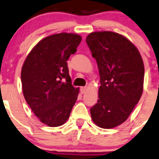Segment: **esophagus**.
<instances>
[{
    "mask_svg": "<svg viewBox=\"0 0 159 159\" xmlns=\"http://www.w3.org/2000/svg\"><path fill=\"white\" fill-rule=\"evenodd\" d=\"M87 90H88V88L87 87H81V94H84V93H85L86 91H87Z\"/></svg>",
    "mask_w": 159,
    "mask_h": 159,
    "instance_id": "1",
    "label": "esophagus"
}]
</instances>
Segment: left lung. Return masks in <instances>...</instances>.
Here are the masks:
<instances>
[{"mask_svg":"<svg viewBox=\"0 0 159 159\" xmlns=\"http://www.w3.org/2000/svg\"><path fill=\"white\" fill-rule=\"evenodd\" d=\"M86 42L100 75L98 99L91 108L92 121L112 129L128 119L143 91V60L137 48L123 35L112 31L89 34Z\"/></svg>","mask_w":159,"mask_h":159,"instance_id":"1","label":"left lung"}]
</instances>
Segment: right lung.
I'll list each match as a JSON object with an SVG mask.
<instances>
[{
	"mask_svg": "<svg viewBox=\"0 0 159 159\" xmlns=\"http://www.w3.org/2000/svg\"><path fill=\"white\" fill-rule=\"evenodd\" d=\"M81 41L77 34L60 33L40 41L27 56L21 69L24 97L30 109L49 127L65 124L78 98L67 61Z\"/></svg>",
	"mask_w": 159,
	"mask_h": 159,
	"instance_id": "obj_1",
	"label": "right lung"
}]
</instances>
